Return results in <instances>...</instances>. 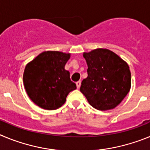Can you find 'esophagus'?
Wrapping results in <instances>:
<instances>
[{
    "mask_svg": "<svg viewBox=\"0 0 150 150\" xmlns=\"http://www.w3.org/2000/svg\"><path fill=\"white\" fill-rule=\"evenodd\" d=\"M76 87H77V88H79V87H80V86H81V81L79 80V81L76 82Z\"/></svg>",
    "mask_w": 150,
    "mask_h": 150,
    "instance_id": "1",
    "label": "esophagus"
}]
</instances>
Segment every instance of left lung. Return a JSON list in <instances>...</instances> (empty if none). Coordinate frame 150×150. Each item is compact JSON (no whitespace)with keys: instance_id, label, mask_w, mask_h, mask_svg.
Here are the masks:
<instances>
[{"instance_id":"obj_1","label":"left lung","mask_w":150,"mask_h":150,"mask_svg":"<svg viewBox=\"0 0 150 150\" xmlns=\"http://www.w3.org/2000/svg\"><path fill=\"white\" fill-rule=\"evenodd\" d=\"M88 76L82 81L80 91L91 106L98 110L113 109L131 88V72L128 64L107 49L84 52Z\"/></svg>"}]
</instances>
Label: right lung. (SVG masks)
Listing matches in <instances>:
<instances>
[{
	"mask_svg": "<svg viewBox=\"0 0 150 150\" xmlns=\"http://www.w3.org/2000/svg\"><path fill=\"white\" fill-rule=\"evenodd\" d=\"M70 53L45 51L29 62L23 74V83L28 95L34 104L48 110L62 107L66 98L76 86L64 69Z\"/></svg>",
	"mask_w": 150,
	"mask_h": 150,
	"instance_id": "add662e5",
	"label": "right lung"
}]
</instances>
